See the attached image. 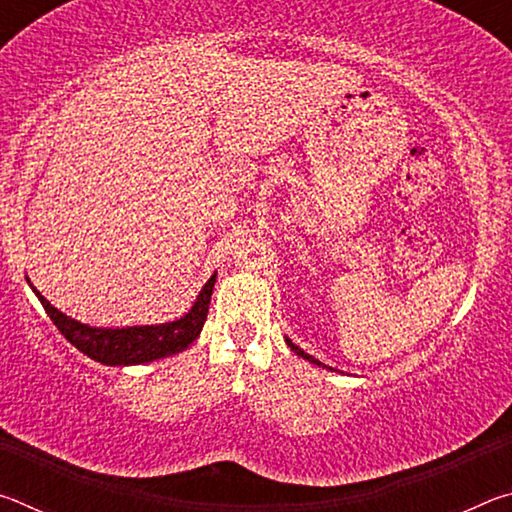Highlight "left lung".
Returning <instances> with one entry per match:
<instances>
[{
	"instance_id": "obj_1",
	"label": "left lung",
	"mask_w": 512,
	"mask_h": 512,
	"mask_svg": "<svg viewBox=\"0 0 512 512\" xmlns=\"http://www.w3.org/2000/svg\"><path fill=\"white\" fill-rule=\"evenodd\" d=\"M287 345H289V348H291L293 352H296V354H298V357H305L307 361H311V363H318V366H320V361H316L314 357H309V354H307V352H302V350L298 348V345H293V343H291L289 339H287Z\"/></svg>"
}]
</instances>
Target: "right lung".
<instances>
[{
    "label": "right lung",
    "instance_id": "add662e5",
    "mask_svg": "<svg viewBox=\"0 0 512 512\" xmlns=\"http://www.w3.org/2000/svg\"><path fill=\"white\" fill-rule=\"evenodd\" d=\"M216 275H212L203 291L198 293L192 311L176 323L164 325H146V327H128V329H99L76 323L65 314H60L56 307L40 296V305L45 307L51 323L58 327V332L74 345L76 350L88 354L90 359L108 363V366H133V363H146L169 354L183 352L196 341L205 325L207 311H210V298L214 289Z\"/></svg>",
    "mask_w": 512,
    "mask_h": 512
}]
</instances>
